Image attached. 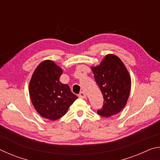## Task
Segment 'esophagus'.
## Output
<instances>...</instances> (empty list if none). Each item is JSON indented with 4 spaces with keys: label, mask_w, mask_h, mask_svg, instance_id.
Wrapping results in <instances>:
<instances>
[{
    "label": "esophagus",
    "mask_w": 160,
    "mask_h": 160,
    "mask_svg": "<svg viewBox=\"0 0 160 160\" xmlns=\"http://www.w3.org/2000/svg\"><path fill=\"white\" fill-rule=\"evenodd\" d=\"M78 97H79L80 98L85 99V98H86V94L85 92H80V94H78Z\"/></svg>",
    "instance_id": "1"
}]
</instances>
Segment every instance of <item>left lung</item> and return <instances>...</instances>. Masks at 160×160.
I'll return each mask as SVG.
<instances>
[{"mask_svg": "<svg viewBox=\"0 0 160 160\" xmlns=\"http://www.w3.org/2000/svg\"><path fill=\"white\" fill-rule=\"evenodd\" d=\"M91 69L104 99L97 113L106 118L117 114L126 105L131 88V76L125 65L118 56L107 54L101 63Z\"/></svg>", "mask_w": 160, "mask_h": 160, "instance_id": "obj_1", "label": "left lung"}]
</instances>
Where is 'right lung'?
Segmentation results:
<instances>
[{"instance_id":"obj_1","label":"right lung","mask_w":160,"mask_h":160,"mask_svg":"<svg viewBox=\"0 0 160 160\" xmlns=\"http://www.w3.org/2000/svg\"><path fill=\"white\" fill-rule=\"evenodd\" d=\"M63 70L53 61L45 60L39 64L29 84L32 104L43 118L56 121L66 114L78 97L70 87L60 82Z\"/></svg>"}]
</instances>
